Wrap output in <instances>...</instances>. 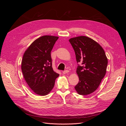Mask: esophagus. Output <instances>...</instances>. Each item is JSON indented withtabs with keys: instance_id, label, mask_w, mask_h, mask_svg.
<instances>
[{
	"instance_id": "34e87169",
	"label": "esophagus",
	"mask_w": 126,
	"mask_h": 126,
	"mask_svg": "<svg viewBox=\"0 0 126 126\" xmlns=\"http://www.w3.org/2000/svg\"><path fill=\"white\" fill-rule=\"evenodd\" d=\"M68 72H69V70H64V71H63V74H66L68 73Z\"/></svg>"
}]
</instances>
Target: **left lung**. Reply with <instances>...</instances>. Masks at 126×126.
I'll use <instances>...</instances> for the list:
<instances>
[{
    "instance_id": "obj_1",
    "label": "left lung",
    "mask_w": 126,
    "mask_h": 126,
    "mask_svg": "<svg viewBox=\"0 0 126 126\" xmlns=\"http://www.w3.org/2000/svg\"><path fill=\"white\" fill-rule=\"evenodd\" d=\"M75 52L79 81L75 87L81 95L93 93L105 77L108 59L100 45L86 36H79L69 40Z\"/></svg>"
}]
</instances>
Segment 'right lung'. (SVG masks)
Here are the masks:
<instances>
[{
    "label": "right lung",
    "mask_w": 126,
    "mask_h": 126,
    "mask_svg": "<svg viewBox=\"0 0 126 126\" xmlns=\"http://www.w3.org/2000/svg\"><path fill=\"white\" fill-rule=\"evenodd\" d=\"M58 37L44 36L34 41L22 58L21 70L29 87L35 94L45 96L52 89L59 75L53 70L51 51Z\"/></svg>",
    "instance_id": "obj_1"
}]
</instances>
